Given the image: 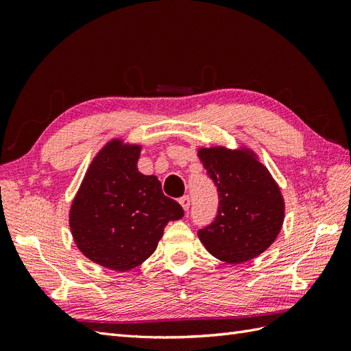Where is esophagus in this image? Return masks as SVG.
Instances as JSON below:
<instances>
[{"label": "esophagus", "mask_w": 351, "mask_h": 351, "mask_svg": "<svg viewBox=\"0 0 351 351\" xmlns=\"http://www.w3.org/2000/svg\"><path fill=\"white\" fill-rule=\"evenodd\" d=\"M180 205H182L183 209L187 212L189 208H190V197L189 196H183L182 199H180Z\"/></svg>", "instance_id": "esophagus-1"}]
</instances>
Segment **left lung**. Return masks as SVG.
<instances>
[{
	"label": "left lung",
	"instance_id": "8db88e82",
	"mask_svg": "<svg viewBox=\"0 0 351 351\" xmlns=\"http://www.w3.org/2000/svg\"><path fill=\"white\" fill-rule=\"evenodd\" d=\"M197 156L218 187L215 221L197 231L217 259L239 265L258 258L278 237L285 215L281 189L250 147H199Z\"/></svg>",
	"mask_w": 351,
	"mask_h": 351
}]
</instances>
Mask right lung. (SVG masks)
<instances>
[{
	"label": "right lung",
	"mask_w": 351,
	"mask_h": 351,
	"mask_svg": "<svg viewBox=\"0 0 351 351\" xmlns=\"http://www.w3.org/2000/svg\"><path fill=\"white\" fill-rule=\"evenodd\" d=\"M142 145L111 139L95 155L74 196L69 226L89 261L115 272L142 265L155 252L169 221L183 208L164 196L156 176L137 169Z\"/></svg>",
	"instance_id": "obj_1"
}]
</instances>
